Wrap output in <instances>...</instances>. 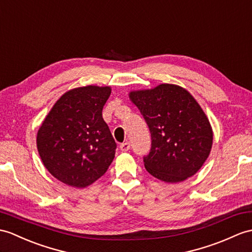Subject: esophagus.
<instances>
[{
    "instance_id": "34e87169",
    "label": "esophagus",
    "mask_w": 252,
    "mask_h": 252,
    "mask_svg": "<svg viewBox=\"0 0 252 252\" xmlns=\"http://www.w3.org/2000/svg\"><path fill=\"white\" fill-rule=\"evenodd\" d=\"M128 149H130V143L126 142V143H122L120 145V150L124 151V153H126V151H127Z\"/></svg>"
}]
</instances>
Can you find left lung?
Instances as JSON below:
<instances>
[{"mask_svg": "<svg viewBox=\"0 0 252 252\" xmlns=\"http://www.w3.org/2000/svg\"><path fill=\"white\" fill-rule=\"evenodd\" d=\"M128 97L151 133L150 153L144 158L147 172L167 184L197 173L212 150L214 132L191 93L177 85L161 84L130 91Z\"/></svg>", "mask_w": 252, "mask_h": 252, "instance_id": "8db88e82", "label": "left lung"}]
</instances>
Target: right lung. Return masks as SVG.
Instances as JSON below:
<instances>
[{
  "instance_id": "right-lung-1",
  "label": "right lung",
  "mask_w": 252,
  "mask_h": 252,
  "mask_svg": "<svg viewBox=\"0 0 252 252\" xmlns=\"http://www.w3.org/2000/svg\"><path fill=\"white\" fill-rule=\"evenodd\" d=\"M112 88L86 86L64 93L39 126L36 146L52 176L86 188L106 173L117 145L102 117Z\"/></svg>"
}]
</instances>
